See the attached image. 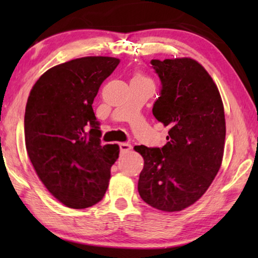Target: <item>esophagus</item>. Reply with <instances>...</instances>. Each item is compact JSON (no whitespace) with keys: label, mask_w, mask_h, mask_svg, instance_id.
<instances>
[{"label":"esophagus","mask_w":258,"mask_h":258,"mask_svg":"<svg viewBox=\"0 0 258 258\" xmlns=\"http://www.w3.org/2000/svg\"><path fill=\"white\" fill-rule=\"evenodd\" d=\"M119 149L121 154H124V152H127L131 149H132V146L130 145V143H126V142H121L119 143Z\"/></svg>","instance_id":"34e87169"}]
</instances>
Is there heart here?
I'll list each match as a JSON object with an SVG mask.
<instances>
[{"label":"heart","mask_w":258,"mask_h":258,"mask_svg":"<svg viewBox=\"0 0 258 258\" xmlns=\"http://www.w3.org/2000/svg\"><path fill=\"white\" fill-rule=\"evenodd\" d=\"M132 81H138V82H150L146 76H143L142 74H135Z\"/></svg>","instance_id":"1"}]
</instances>
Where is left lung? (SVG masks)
<instances>
[{
  "label": "left lung",
  "mask_w": 258,
  "mask_h": 258,
  "mask_svg": "<svg viewBox=\"0 0 258 258\" xmlns=\"http://www.w3.org/2000/svg\"><path fill=\"white\" fill-rule=\"evenodd\" d=\"M151 64L161 83L152 113L169 131L164 147H134L145 159L138 190L151 207L178 212L202 197L221 167L223 102L213 78L196 60L154 59Z\"/></svg>",
  "instance_id": "obj_1"
}]
</instances>
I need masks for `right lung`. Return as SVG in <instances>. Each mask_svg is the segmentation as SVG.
<instances>
[{
  "label": "right lung",
  "instance_id": "add662e5",
  "mask_svg": "<svg viewBox=\"0 0 258 258\" xmlns=\"http://www.w3.org/2000/svg\"><path fill=\"white\" fill-rule=\"evenodd\" d=\"M119 59L84 56L46 71L26 104V149L38 177L67 207L83 209L103 198L117 145L101 146L92 103Z\"/></svg>",
  "mask_w": 258,
  "mask_h": 258
}]
</instances>
